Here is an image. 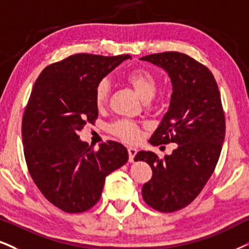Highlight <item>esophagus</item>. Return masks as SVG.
<instances>
[{
    "label": "esophagus",
    "instance_id": "obj_1",
    "mask_svg": "<svg viewBox=\"0 0 249 249\" xmlns=\"http://www.w3.org/2000/svg\"><path fill=\"white\" fill-rule=\"evenodd\" d=\"M137 152H139V150H137L136 148H134V146H129V148H128V153H129V161L130 162L134 161V158H135V156L137 155Z\"/></svg>",
    "mask_w": 249,
    "mask_h": 249
}]
</instances>
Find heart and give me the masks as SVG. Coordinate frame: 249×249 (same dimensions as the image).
<instances>
[{
  "label": "heart",
  "instance_id": "b5f03b06",
  "mask_svg": "<svg viewBox=\"0 0 249 249\" xmlns=\"http://www.w3.org/2000/svg\"><path fill=\"white\" fill-rule=\"evenodd\" d=\"M127 82L134 91L139 94V97L145 103H148L155 97L157 91V81L145 69H135L127 75ZM109 94V83L107 79H103L98 83L96 91H94V101L98 107H103L107 103ZM112 133L115 136L120 137L125 142H135L140 137V129L133 122L127 120H120L112 125Z\"/></svg>",
  "mask_w": 249,
  "mask_h": 249
}]
</instances>
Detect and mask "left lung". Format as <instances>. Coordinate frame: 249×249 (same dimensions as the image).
I'll return each mask as SVG.
<instances>
[{
	"mask_svg": "<svg viewBox=\"0 0 249 249\" xmlns=\"http://www.w3.org/2000/svg\"><path fill=\"white\" fill-rule=\"evenodd\" d=\"M141 60L165 70L172 84L170 106L149 142L178 144L164 159L151 151L137 153L135 160L152 168L142 196L155 210L173 213L192 203L213 173L225 137L222 100L210 70L188 55L166 52Z\"/></svg>",
	"mask_w": 249,
	"mask_h": 249,
	"instance_id": "8db88e82",
	"label": "left lung"
}]
</instances>
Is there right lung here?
<instances>
[{
  "instance_id": "1",
  "label": "right lung",
  "mask_w": 249,
  "mask_h": 249,
  "mask_svg": "<svg viewBox=\"0 0 249 249\" xmlns=\"http://www.w3.org/2000/svg\"><path fill=\"white\" fill-rule=\"evenodd\" d=\"M128 59L130 55H71L46 67L31 92L21 122L27 168L42 195L66 213L91 209L105 178L128 161L122 144L109 141L93 151L78 136L98 118V83Z\"/></svg>"
}]
</instances>
